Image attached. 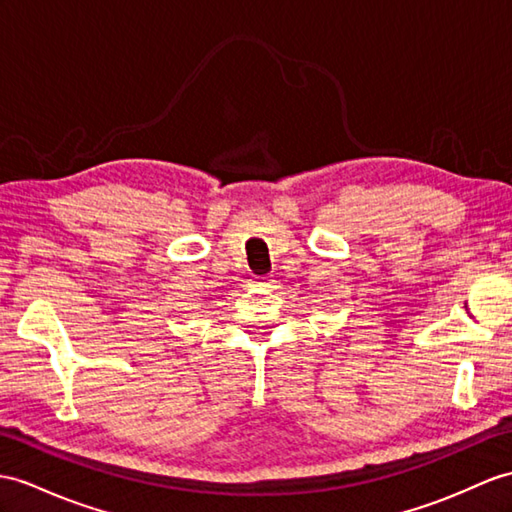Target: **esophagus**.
Segmentation results:
<instances>
[{
	"instance_id": "1",
	"label": "esophagus",
	"mask_w": 512,
	"mask_h": 512,
	"mask_svg": "<svg viewBox=\"0 0 512 512\" xmlns=\"http://www.w3.org/2000/svg\"><path fill=\"white\" fill-rule=\"evenodd\" d=\"M273 278H269V276H263V278H252V286H260V289H271L273 286Z\"/></svg>"
}]
</instances>
